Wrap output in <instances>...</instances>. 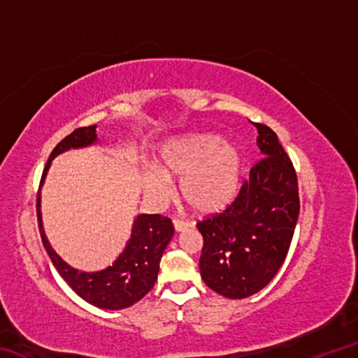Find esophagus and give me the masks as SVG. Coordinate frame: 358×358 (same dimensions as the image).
Instances as JSON below:
<instances>
[{
    "label": "esophagus",
    "instance_id": "34e87169",
    "mask_svg": "<svg viewBox=\"0 0 358 358\" xmlns=\"http://www.w3.org/2000/svg\"><path fill=\"white\" fill-rule=\"evenodd\" d=\"M191 226H192L191 222L183 221V220H178V217H173V227H175V230H177V232H183V230L189 229Z\"/></svg>",
    "mask_w": 358,
    "mask_h": 358
}]
</instances>
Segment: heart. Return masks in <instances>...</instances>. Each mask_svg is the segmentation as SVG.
I'll return each mask as SVG.
<instances>
[{
	"label": "heart",
	"mask_w": 358,
	"mask_h": 358,
	"mask_svg": "<svg viewBox=\"0 0 358 358\" xmlns=\"http://www.w3.org/2000/svg\"><path fill=\"white\" fill-rule=\"evenodd\" d=\"M159 167H148L145 187L157 199L172 194L171 180H181V196L199 213H216L234 201L243 157L235 143L216 134H191L169 142Z\"/></svg>",
	"instance_id": "b5f03b06"
}]
</instances>
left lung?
<instances>
[{
    "instance_id": "left-lung-1",
    "label": "left lung",
    "mask_w": 358,
    "mask_h": 358,
    "mask_svg": "<svg viewBox=\"0 0 358 358\" xmlns=\"http://www.w3.org/2000/svg\"><path fill=\"white\" fill-rule=\"evenodd\" d=\"M251 167L237 197L222 213L197 222L203 237L199 260L205 284L227 299H246L273 280L287 256L300 213L299 181L275 131L262 123Z\"/></svg>"
}]
</instances>
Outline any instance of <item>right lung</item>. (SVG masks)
<instances>
[{
    "label": "right lung",
    "instance_id": "add662e5",
    "mask_svg": "<svg viewBox=\"0 0 358 358\" xmlns=\"http://www.w3.org/2000/svg\"><path fill=\"white\" fill-rule=\"evenodd\" d=\"M98 141L96 124L78 128L64 137L48 157L44 172H42L38 192V224L42 243H44L48 257L55 265L58 273L69 284L72 290L82 296L90 305L102 310H123L143 299L157 280L162 252L173 237V224L167 216L162 215H138L132 226V234L123 252L106 270L87 273L72 268L53 251L45 237L41 216V186L44 183L50 162L55 156L71 148H82Z\"/></svg>",
    "mask_w": 358,
    "mask_h": 358
}]
</instances>
